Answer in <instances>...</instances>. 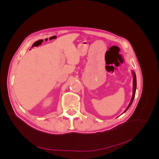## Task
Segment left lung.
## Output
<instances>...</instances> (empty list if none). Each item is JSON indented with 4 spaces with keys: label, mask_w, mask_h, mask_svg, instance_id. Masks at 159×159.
<instances>
[{
    "label": "left lung",
    "mask_w": 159,
    "mask_h": 159,
    "mask_svg": "<svg viewBox=\"0 0 159 159\" xmlns=\"http://www.w3.org/2000/svg\"><path fill=\"white\" fill-rule=\"evenodd\" d=\"M132 74H133V95H132V98H131V102H130L129 105L127 106V108L125 110V111L123 113H125V111H127V110H128V109L130 107V106H131L133 102V99H134V96H135V92H136V89H137V78H136V74L135 73H134V71H132Z\"/></svg>",
    "instance_id": "8db88e82"
}]
</instances>
